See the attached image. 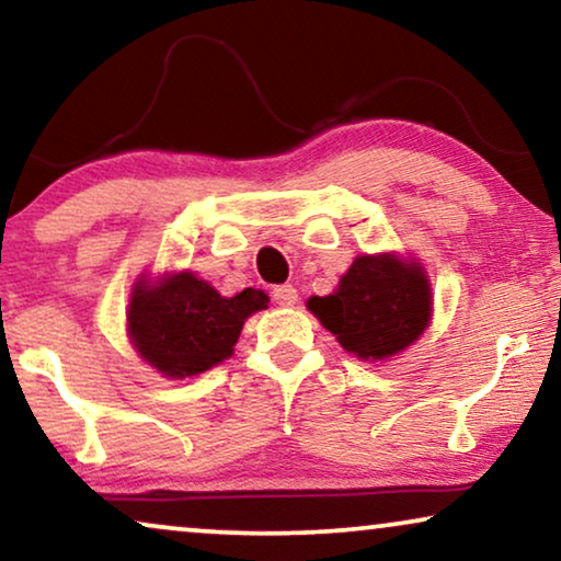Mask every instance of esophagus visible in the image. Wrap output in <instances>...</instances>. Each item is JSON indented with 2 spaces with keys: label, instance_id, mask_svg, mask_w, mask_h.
<instances>
[{
  "label": "esophagus",
  "instance_id": "1",
  "mask_svg": "<svg viewBox=\"0 0 561 561\" xmlns=\"http://www.w3.org/2000/svg\"><path fill=\"white\" fill-rule=\"evenodd\" d=\"M272 297L276 305H285V308H289V305L297 302V289L293 285H279L272 289Z\"/></svg>",
  "mask_w": 561,
  "mask_h": 561
}]
</instances>
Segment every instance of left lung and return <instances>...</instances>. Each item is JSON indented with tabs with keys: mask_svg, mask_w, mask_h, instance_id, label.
Wrapping results in <instances>:
<instances>
[{
	"mask_svg": "<svg viewBox=\"0 0 561 561\" xmlns=\"http://www.w3.org/2000/svg\"><path fill=\"white\" fill-rule=\"evenodd\" d=\"M431 285L415 259L394 253L358 256L328 297H310L308 310L348 354L385 362L421 339L431 320Z\"/></svg>",
	"mask_w": 561,
	"mask_h": 561,
	"instance_id": "8db88e82",
	"label": "left lung"
}]
</instances>
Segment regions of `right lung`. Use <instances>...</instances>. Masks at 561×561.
<instances>
[{"label":"right lung","instance_id":"obj_1","mask_svg":"<svg viewBox=\"0 0 561 561\" xmlns=\"http://www.w3.org/2000/svg\"><path fill=\"white\" fill-rule=\"evenodd\" d=\"M266 302L261 289L222 297L192 272L138 279L128 305V335L140 358L163 377H194L233 354L245 318Z\"/></svg>","mask_w":561,"mask_h":561}]
</instances>
